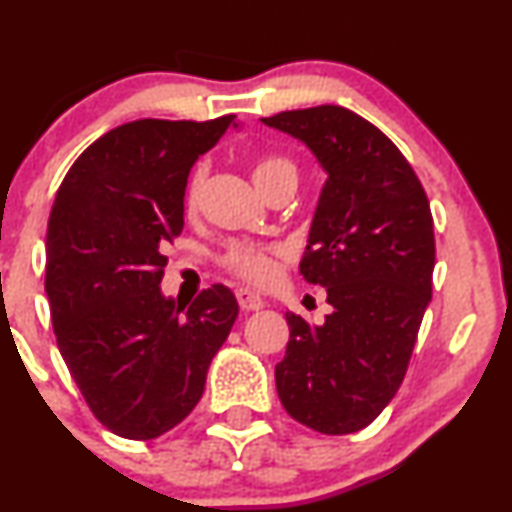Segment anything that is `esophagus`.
I'll list each match as a JSON object with an SVG mask.
<instances>
[{
    "mask_svg": "<svg viewBox=\"0 0 512 512\" xmlns=\"http://www.w3.org/2000/svg\"><path fill=\"white\" fill-rule=\"evenodd\" d=\"M236 298H238V305L245 310V313H250V310H262L264 308L262 298L250 289H238Z\"/></svg>",
    "mask_w": 512,
    "mask_h": 512,
    "instance_id": "34e87169",
    "label": "esophagus"
}]
</instances>
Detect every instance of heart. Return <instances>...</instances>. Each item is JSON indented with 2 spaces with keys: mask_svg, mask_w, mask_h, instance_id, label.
<instances>
[{
  "mask_svg": "<svg viewBox=\"0 0 512 512\" xmlns=\"http://www.w3.org/2000/svg\"><path fill=\"white\" fill-rule=\"evenodd\" d=\"M298 168L291 158L281 154H262L252 161V178H255L257 187L267 195L269 190L281 182H293L296 185ZM204 182H207V168L197 166L192 170L190 180L185 187V209L197 211L199 202H202ZM281 255L279 245L269 243H250V240H233L221 252L219 264L228 274L238 276L240 281L248 284L262 286L276 274V257Z\"/></svg>",
  "mask_w": 512,
  "mask_h": 512,
  "instance_id": "obj_1",
  "label": "heart"
}]
</instances>
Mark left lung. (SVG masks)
I'll list each match as a JSON object with an SVG mask.
<instances>
[{
    "label": "left lung",
    "instance_id": "1",
    "mask_svg": "<svg viewBox=\"0 0 512 512\" xmlns=\"http://www.w3.org/2000/svg\"><path fill=\"white\" fill-rule=\"evenodd\" d=\"M262 122L308 144L327 170L301 274L325 286L332 313L320 327L286 313L276 392L298 424L346 436L373 424L407 375L433 289L431 207L402 151L342 105Z\"/></svg>",
    "mask_w": 512,
    "mask_h": 512
}]
</instances>
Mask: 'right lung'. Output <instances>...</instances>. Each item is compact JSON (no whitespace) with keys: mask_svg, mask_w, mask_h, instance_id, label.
<instances>
[{"mask_svg":"<svg viewBox=\"0 0 512 512\" xmlns=\"http://www.w3.org/2000/svg\"><path fill=\"white\" fill-rule=\"evenodd\" d=\"M233 117L110 129L57 190L45 267L52 327L88 409L115 436L154 440L185 421L238 317L223 284L187 308L158 289L166 248L185 226L192 163Z\"/></svg>","mask_w":512,"mask_h":512,"instance_id":"add662e5","label":"right lung"}]
</instances>
